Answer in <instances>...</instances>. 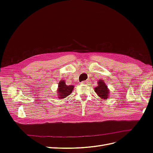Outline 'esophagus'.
I'll return each mask as SVG.
<instances>
[{"label":"esophagus","instance_id":"esophagus-1","mask_svg":"<svg viewBox=\"0 0 153 153\" xmlns=\"http://www.w3.org/2000/svg\"><path fill=\"white\" fill-rule=\"evenodd\" d=\"M82 84H90V81L87 80L86 81H84L83 82H82Z\"/></svg>","mask_w":153,"mask_h":153}]
</instances>
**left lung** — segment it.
<instances>
[{
    "label": "left lung",
    "mask_w": 153,
    "mask_h": 153,
    "mask_svg": "<svg viewBox=\"0 0 153 153\" xmlns=\"http://www.w3.org/2000/svg\"><path fill=\"white\" fill-rule=\"evenodd\" d=\"M94 91L101 99L106 100L108 98L110 94L109 89L103 80H98V86L94 87Z\"/></svg>",
    "instance_id": "left-lung-1"
}]
</instances>
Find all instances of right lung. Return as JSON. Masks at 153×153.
<instances>
[{
    "label": "right lung",
    "instance_id": "obj_1",
    "mask_svg": "<svg viewBox=\"0 0 153 153\" xmlns=\"http://www.w3.org/2000/svg\"><path fill=\"white\" fill-rule=\"evenodd\" d=\"M75 86L74 85H67L66 84V82L64 80H62L59 82L58 88H57V95L58 98L60 100H62L66 98L70 94Z\"/></svg>",
    "mask_w": 153,
    "mask_h": 153
}]
</instances>
